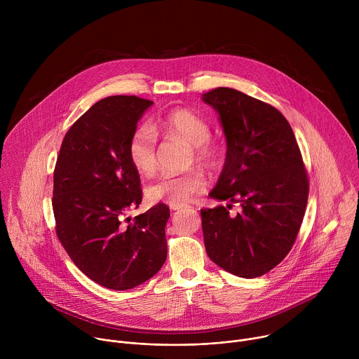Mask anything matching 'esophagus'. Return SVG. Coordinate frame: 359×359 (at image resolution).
<instances>
[{"label":"esophagus","instance_id":"obj_1","mask_svg":"<svg viewBox=\"0 0 359 359\" xmlns=\"http://www.w3.org/2000/svg\"><path fill=\"white\" fill-rule=\"evenodd\" d=\"M169 208L172 210H180L183 208H187V204H184V203H172V204H169Z\"/></svg>","mask_w":359,"mask_h":359}]
</instances>
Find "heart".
Wrapping results in <instances>:
<instances>
[{
    "instance_id": "obj_1",
    "label": "heart",
    "mask_w": 359,
    "mask_h": 359,
    "mask_svg": "<svg viewBox=\"0 0 359 359\" xmlns=\"http://www.w3.org/2000/svg\"><path fill=\"white\" fill-rule=\"evenodd\" d=\"M180 136L191 143V159L204 168H216L223 159V147L210 137V125L196 112L177 108L161 116L153 128L137 126L128 142V159L132 168L143 176H149L158 166V135ZM206 187V177L198 169L183 173L165 175L150 182L144 196L150 203H184Z\"/></svg>"
}]
</instances>
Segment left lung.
<instances>
[{
    "mask_svg": "<svg viewBox=\"0 0 359 359\" xmlns=\"http://www.w3.org/2000/svg\"><path fill=\"white\" fill-rule=\"evenodd\" d=\"M220 115L227 140L223 172L210 197L240 202L230 218L224 206L201 209L204 247L212 262L243 277L264 276L278 266L298 236L309 176L284 115L263 100L231 88L203 93Z\"/></svg>",
    "mask_w": 359,
    "mask_h": 359,
    "instance_id": "1",
    "label": "left lung"
}]
</instances>
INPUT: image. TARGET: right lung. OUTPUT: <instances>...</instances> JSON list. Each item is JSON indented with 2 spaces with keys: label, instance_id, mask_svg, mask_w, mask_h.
Returning <instances> with one entry per match:
<instances>
[{
  "label": "right lung",
  "instance_id": "right-lung-1",
  "mask_svg": "<svg viewBox=\"0 0 359 359\" xmlns=\"http://www.w3.org/2000/svg\"><path fill=\"white\" fill-rule=\"evenodd\" d=\"M151 104L135 95L96 102L67 132L54 170L53 209L61 244L85 276L118 291L147 281L168 257L166 204L126 217L142 201L128 142Z\"/></svg>",
  "mask_w": 359,
  "mask_h": 359
}]
</instances>
